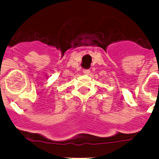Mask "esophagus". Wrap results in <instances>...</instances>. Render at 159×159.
Masks as SVG:
<instances>
[{
	"label": "esophagus",
	"instance_id": "1",
	"mask_svg": "<svg viewBox=\"0 0 159 159\" xmlns=\"http://www.w3.org/2000/svg\"><path fill=\"white\" fill-rule=\"evenodd\" d=\"M90 72H91V70H90V69L84 70V74H86V75H89Z\"/></svg>",
	"mask_w": 159,
	"mask_h": 159
}]
</instances>
